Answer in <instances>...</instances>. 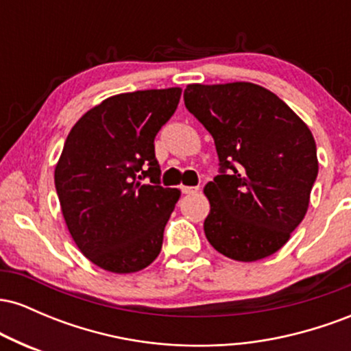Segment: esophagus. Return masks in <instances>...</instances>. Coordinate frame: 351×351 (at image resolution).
Returning <instances> with one entry per match:
<instances>
[{"instance_id": "1", "label": "esophagus", "mask_w": 351, "mask_h": 351, "mask_svg": "<svg viewBox=\"0 0 351 351\" xmlns=\"http://www.w3.org/2000/svg\"><path fill=\"white\" fill-rule=\"evenodd\" d=\"M198 189V186H181V191H183L184 195H191V193H196Z\"/></svg>"}]
</instances>
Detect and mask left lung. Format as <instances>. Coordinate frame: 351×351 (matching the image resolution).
I'll use <instances>...</instances> for the list:
<instances>
[{
    "instance_id": "8db88e82",
    "label": "left lung",
    "mask_w": 351,
    "mask_h": 351,
    "mask_svg": "<svg viewBox=\"0 0 351 351\" xmlns=\"http://www.w3.org/2000/svg\"><path fill=\"white\" fill-rule=\"evenodd\" d=\"M183 97L219 156V175L204 186L209 244L241 263L277 252L304 219L317 180L312 132L284 100L251 82L189 84Z\"/></svg>"
}]
</instances>
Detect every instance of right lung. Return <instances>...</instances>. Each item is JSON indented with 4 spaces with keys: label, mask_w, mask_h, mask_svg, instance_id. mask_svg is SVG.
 <instances>
[{
    "label": "right lung",
    "mask_w": 351,
    "mask_h": 351,
    "mask_svg": "<svg viewBox=\"0 0 351 351\" xmlns=\"http://www.w3.org/2000/svg\"><path fill=\"white\" fill-rule=\"evenodd\" d=\"M180 97V87L114 95L80 117L67 135L56 191L72 239L100 269L142 271L162 251L181 191L160 184L153 142Z\"/></svg>",
    "instance_id": "right-lung-1"
}]
</instances>
